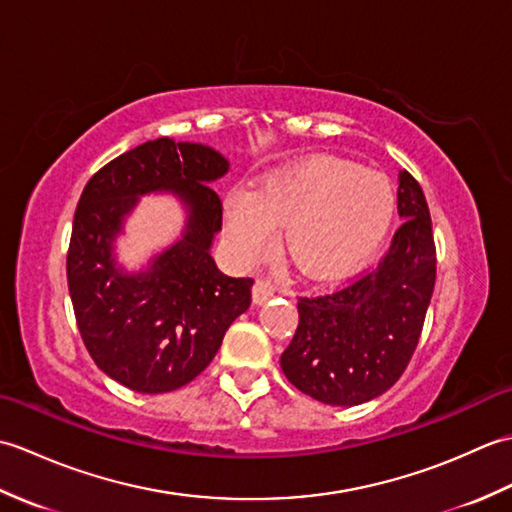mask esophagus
<instances>
[{"label":"esophagus","instance_id":"34e87169","mask_svg":"<svg viewBox=\"0 0 512 512\" xmlns=\"http://www.w3.org/2000/svg\"><path fill=\"white\" fill-rule=\"evenodd\" d=\"M273 295H275V286L270 284L268 279H257L255 281V286H253V301L255 303L262 306V303H266Z\"/></svg>","mask_w":512,"mask_h":512}]
</instances>
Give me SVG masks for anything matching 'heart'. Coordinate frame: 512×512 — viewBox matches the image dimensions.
<instances>
[{
  "label": "heart",
  "mask_w": 512,
  "mask_h": 512,
  "mask_svg": "<svg viewBox=\"0 0 512 512\" xmlns=\"http://www.w3.org/2000/svg\"><path fill=\"white\" fill-rule=\"evenodd\" d=\"M394 189L376 171L314 156L275 169L224 202V244L237 264L279 246L301 275L332 279L372 257L394 220Z\"/></svg>",
  "instance_id": "obj_1"
}]
</instances>
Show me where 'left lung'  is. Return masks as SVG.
Returning <instances> with one entry per match:
<instances>
[{"label": "left lung", "mask_w": 512, "mask_h": 512, "mask_svg": "<svg viewBox=\"0 0 512 512\" xmlns=\"http://www.w3.org/2000/svg\"><path fill=\"white\" fill-rule=\"evenodd\" d=\"M396 231L387 255L361 279L321 297H301L295 339L281 369L303 394L354 407L396 383L416 350L436 286V246L420 184L398 173Z\"/></svg>", "instance_id": "left-lung-1"}]
</instances>
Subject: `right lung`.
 Masks as SVG:
<instances>
[{"label": "right lung", "mask_w": 512, "mask_h": 512, "mask_svg": "<svg viewBox=\"0 0 512 512\" xmlns=\"http://www.w3.org/2000/svg\"><path fill=\"white\" fill-rule=\"evenodd\" d=\"M228 167L213 147L158 138L112 160L81 193L68 250L76 325L101 372L140 394L191 383L250 306L253 279L224 275L211 255L222 231V202L211 182ZM149 192L173 194L185 226L143 269L127 271L115 257V239Z\"/></svg>", "instance_id": "obj_1"}]
</instances>
